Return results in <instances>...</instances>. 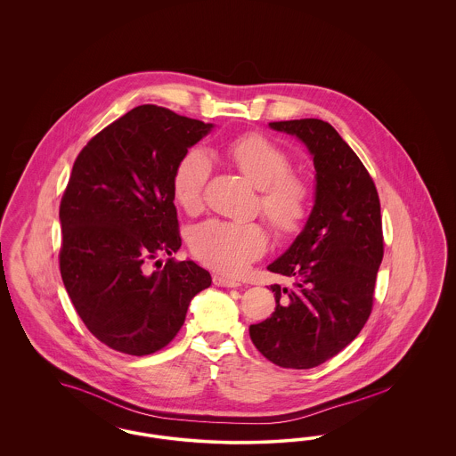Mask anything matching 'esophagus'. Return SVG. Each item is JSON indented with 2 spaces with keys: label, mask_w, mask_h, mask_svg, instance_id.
<instances>
[{
  "label": "esophagus",
  "mask_w": 456,
  "mask_h": 456,
  "mask_svg": "<svg viewBox=\"0 0 456 456\" xmlns=\"http://www.w3.org/2000/svg\"><path fill=\"white\" fill-rule=\"evenodd\" d=\"M212 281H214V283H216L217 287H227V289H234V287H239V285H240L239 281L229 279V277H224V275H218V273H216V275L212 277Z\"/></svg>",
  "instance_id": "obj_1"
}]
</instances>
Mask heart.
I'll return each mask as SVG.
<instances>
[{"instance_id": "b5f03b06", "label": "heart", "mask_w": 456, "mask_h": 456, "mask_svg": "<svg viewBox=\"0 0 456 456\" xmlns=\"http://www.w3.org/2000/svg\"><path fill=\"white\" fill-rule=\"evenodd\" d=\"M224 155L251 184L260 188L261 216L279 238H294L303 231L313 205V186L303 174L290 171V155L258 131L242 133L224 145ZM210 160L200 151L184 153L171 177L175 203L190 216L203 208ZM196 260L225 275L242 273L258 260L268 238L256 222L210 218L198 224L190 236Z\"/></svg>"}]
</instances>
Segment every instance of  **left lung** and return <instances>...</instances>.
<instances>
[{"label":"left lung","mask_w":456,"mask_h":456,"mask_svg":"<svg viewBox=\"0 0 456 456\" xmlns=\"http://www.w3.org/2000/svg\"><path fill=\"white\" fill-rule=\"evenodd\" d=\"M270 126L309 149L316 201L303 232L268 265L290 285H270L277 307L249 326V337L281 368H316L347 347L370 316L385 253L381 205L368 169L330 123L305 118Z\"/></svg>","instance_id":"obj_1"}]
</instances>
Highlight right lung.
<instances>
[{"label": "right lung", "instance_id": "1", "mask_svg": "<svg viewBox=\"0 0 456 456\" xmlns=\"http://www.w3.org/2000/svg\"><path fill=\"white\" fill-rule=\"evenodd\" d=\"M212 125L145 104L99 131L78 153L60 205V272L88 331L130 355L166 347L212 277L181 248L171 177ZM160 261H155V265ZM162 266V263H160Z\"/></svg>", "mask_w": 456, "mask_h": 456}]
</instances>
